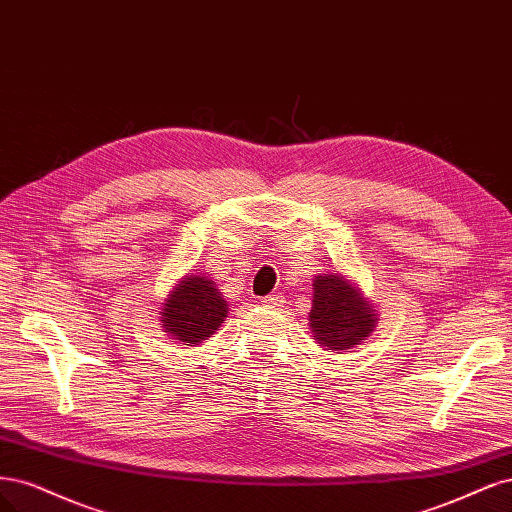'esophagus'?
<instances>
[{"label":"esophagus","instance_id":"1","mask_svg":"<svg viewBox=\"0 0 512 512\" xmlns=\"http://www.w3.org/2000/svg\"><path fill=\"white\" fill-rule=\"evenodd\" d=\"M285 295L283 293H272V295H268V298H263V304H266L268 308H280V306H285Z\"/></svg>","mask_w":512,"mask_h":512}]
</instances>
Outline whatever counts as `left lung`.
Segmentation results:
<instances>
[{"instance_id":"1","label":"left lung","mask_w":512,"mask_h":512,"mask_svg":"<svg viewBox=\"0 0 512 512\" xmlns=\"http://www.w3.org/2000/svg\"><path fill=\"white\" fill-rule=\"evenodd\" d=\"M312 293L310 329L327 351H349L376 327V310L342 274L317 276Z\"/></svg>"}]
</instances>
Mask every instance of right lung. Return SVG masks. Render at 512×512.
<instances>
[{
	"label": "right lung",
	"instance_id": "right-lung-1",
	"mask_svg": "<svg viewBox=\"0 0 512 512\" xmlns=\"http://www.w3.org/2000/svg\"><path fill=\"white\" fill-rule=\"evenodd\" d=\"M161 310L163 329L174 340L193 346L217 332L227 317V302L214 280L191 274L170 291Z\"/></svg>",
	"mask_w": 512,
	"mask_h": 512
}]
</instances>
